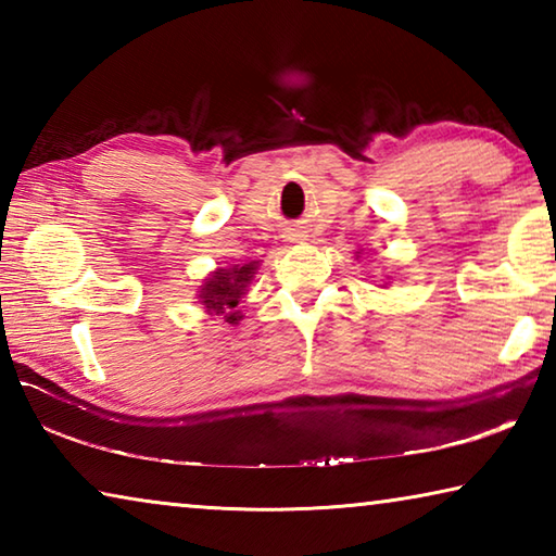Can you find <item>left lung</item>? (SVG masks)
I'll return each mask as SVG.
<instances>
[{
	"mask_svg": "<svg viewBox=\"0 0 556 556\" xmlns=\"http://www.w3.org/2000/svg\"><path fill=\"white\" fill-rule=\"evenodd\" d=\"M361 255H363V250H357V252H355V260L361 257ZM384 287H388V281H384Z\"/></svg>",
	"mask_w": 556,
	"mask_h": 556,
	"instance_id": "8db88e82",
	"label": "left lung"
}]
</instances>
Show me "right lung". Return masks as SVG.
Masks as SVG:
<instances>
[{"instance_id":"right-lung-1","label":"right lung","mask_w":556,"mask_h":556,"mask_svg":"<svg viewBox=\"0 0 556 556\" xmlns=\"http://www.w3.org/2000/svg\"><path fill=\"white\" fill-rule=\"evenodd\" d=\"M260 262H244V265H230L213 269L203 285L195 291V299L203 308V314L220 316L225 324H240V304L248 296L252 279L257 275Z\"/></svg>"}]
</instances>
